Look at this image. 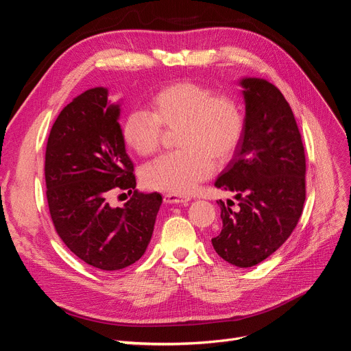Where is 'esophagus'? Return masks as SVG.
I'll return each instance as SVG.
<instances>
[{
  "label": "esophagus",
  "mask_w": 351,
  "mask_h": 351,
  "mask_svg": "<svg viewBox=\"0 0 351 351\" xmlns=\"http://www.w3.org/2000/svg\"><path fill=\"white\" fill-rule=\"evenodd\" d=\"M192 200L190 196H182V195H176V193H165L164 195V202L165 204H176V205H186Z\"/></svg>",
  "instance_id": "34e87169"
}]
</instances>
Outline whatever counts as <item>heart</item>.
<instances>
[{
  "instance_id": "b5f03b06",
  "label": "heart",
  "mask_w": 351,
  "mask_h": 351,
  "mask_svg": "<svg viewBox=\"0 0 351 351\" xmlns=\"http://www.w3.org/2000/svg\"><path fill=\"white\" fill-rule=\"evenodd\" d=\"M151 112L132 110L121 121L124 143L141 156L158 152L164 126L176 130L178 151L158 158L142 169L146 187L176 195H190L214 171V159L226 161L244 130L240 104L195 82H176L155 90Z\"/></svg>"
}]
</instances>
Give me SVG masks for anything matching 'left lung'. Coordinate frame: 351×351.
<instances>
[{"label":"left lung","instance_id":"8db88e82","mask_svg":"<svg viewBox=\"0 0 351 351\" xmlns=\"http://www.w3.org/2000/svg\"><path fill=\"white\" fill-rule=\"evenodd\" d=\"M244 130L218 189L239 200H217L222 228L212 239L219 256L239 268L254 267L280 249L300 219L306 199V158L289 102L265 79L240 82Z\"/></svg>","mask_w":351,"mask_h":351}]
</instances>
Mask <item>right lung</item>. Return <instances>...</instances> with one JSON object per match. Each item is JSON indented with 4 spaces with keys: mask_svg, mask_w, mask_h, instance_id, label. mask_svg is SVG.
Returning a JSON list of instances; mask_svg holds the SVG:
<instances>
[{
    "mask_svg": "<svg viewBox=\"0 0 351 351\" xmlns=\"http://www.w3.org/2000/svg\"><path fill=\"white\" fill-rule=\"evenodd\" d=\"M119 119L120 105L108 101L107 88L83 92L57 117L45 152L47 199L57 234L79 259L102 271L127 268L143 256L162 204L159 193L136 190ZM112 191L132 197L114 208Z\"/></svg>",
    "mask_w": 351,
    "mask_h": 351,
    "instance_id": "right-lung-1",
    "label": "right lung"
}]
</instances>
